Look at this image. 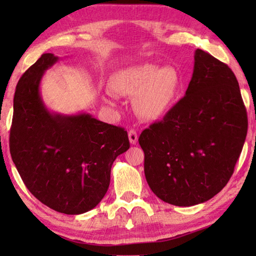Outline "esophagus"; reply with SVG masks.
Here are the masks:
<instances>
[{
	"label": "esophagus",
	"instance_id": "34e87169",
	"mask_svg": "<svg viewBox=\"0 0 256 256\" xmlns=\"http://www.w3.org/2000/svg\"><path fill=\"white\" fill-rule=\"evenodd\" d=\"M128 140L131 144H136L138 142V133L136 130H130L128 131Z\"/></svg>",
	"mask_w": 256,
	"mask_h": 256
}]
</instances>
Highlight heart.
Here are the masks:
<instances>
[{
    "mask_svg": "<svg viewBox=\"0 0 256 256\" xmlns=\"http://www.w3.org/2000/svg\"><path fill=\"white\" fill-rule=\"evenodd\" d=\"M108 86L118 96L133 97V107L141 118L156 120L170 112L180 88L175 68L136 64L115 72Z\"/></svg>",
    "mask_w": 256,
    "mask_h": 256,
    "instance_id": "heart-1",
    "label": "heart"
}]
</instances>
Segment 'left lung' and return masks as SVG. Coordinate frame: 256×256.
Instances as JSON below:
<instances>
[{
	"label": "left lung",
	"mask_w": 256,
	"mask_h": 256,
	"mask_svg": "<svg viewBox=\"0 0 256 256\" xmlns=\"http://www.w3.org/2000/svg\"><path fill=\"white\" fill-rule=\"evenodd\" d=\"M246 134L248 114L235 74L198 48L185 96L138 138L151 190L177 206L210 200L230 180Z\"/></svg>",
	"instance_id": "obj_1"
}]
</instances>
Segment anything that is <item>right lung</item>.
Wrapping results in <instances>:
<instances>
[{
  "label": "right lung",
  "instance_id": "obj_1",
  "mask_svg": "<svg viewBox=\"0 0 256 256\" xmlns=\"http://www.w3.org/2000/svg\"><path fill=\"white\" fill-rule=\"evenodd\" d=\"M58 58L42 54L16 84L10 152L24 185L50 209L80 214L102 200L118 156L130 148L128 132L86 112H52L40 81Z\"/></svg>",
  "mask_w": 256,
  "mask_h": 256
}]
</instances>
